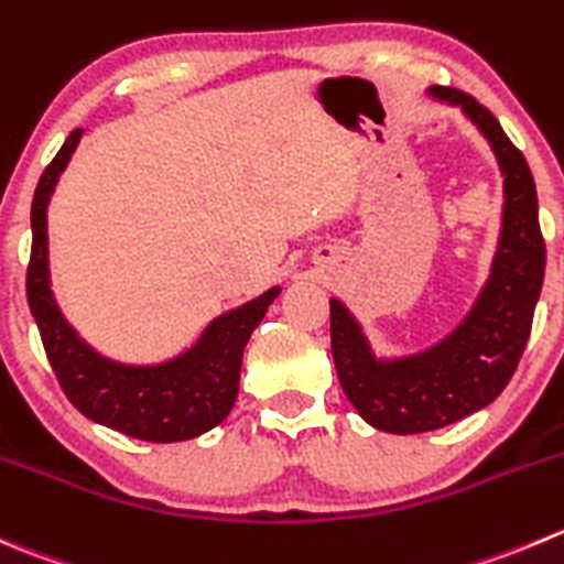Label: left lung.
<instances>
[{"label": "left lung", "mask_w": 564, "mask_h": 564, "mask_svg": "<svg viewBox=\"0 0 564 564\" xmlns=\"http://www.w3.org/2000/svg\"><path fill=\"white\" fill-rule=\"evenodd\" d=\"M460 104L490 140L505 173V228L488 286L460 327L427 352L377 360L338 300H330V349L344 393L371 427L393 435L430 433L477 413L512 380L532 333L545 275L538 189L521 151L488 107L455 87H433Z\"/></svg>", "instance_id": "left-lung-1"}]
</instances>
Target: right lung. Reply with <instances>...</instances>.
<instances>
[{"instance_id": "add662e5", "label": "right lung", "mask_w": 564, "mask_h": 564, "mask_svg": "<svg viewBox=\"0 0 564 564\" xmlns=\"http://www.w3.org/2000/svg\"><path fill=\"white\" fill-rule=\"evenodd\" d=\"M82 129H74L37 182L32 198V253L26 300L59 388L82 415L137 441L176 444L217 427L239 393V369L250 333L264 319L281 289L217 316L193 349L156 366H126L101 358L63 319L48 286L46 206L68 165Z\"/></svg>"}]
</instances>
